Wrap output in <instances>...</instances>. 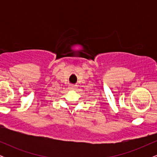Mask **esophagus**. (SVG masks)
<instances>
[{
  "instance_id": "obj_1",
  "label": "esophagus",
  "mask_w": 157,
  "mask_h": 157,
  "mask_svg": "<svg viewBox=\"0 0 157 157\" xmlns=\"http://www.w3.org/2000/svg\"><path fill=\"white\" fill-rule=\"evenodd\" d=\"M68 89L70 90H74L76 89V86H75V85H69V86H68Z\"/></svg>"
}]
</instances>
